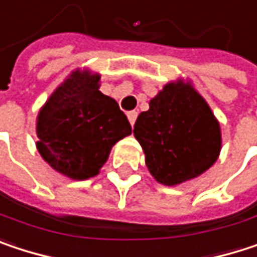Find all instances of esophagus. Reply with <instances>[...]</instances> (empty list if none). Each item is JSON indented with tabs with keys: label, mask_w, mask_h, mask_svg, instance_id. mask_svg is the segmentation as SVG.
Returning <instances> with one entry per match:
<instances>
[{
	"label": "esophagus",
	"mask_w": 257,
	"mask_h": 257,
	"mask_svg": "<svg viewBox=\"0 0 257 257\" xmlns=\"http://www.w3.org/2000/svg\"><path fill=\"white\" fill-rule=\"evenodd\" d=\"M137 116H138V113L137 111H129L128 113V119H129V123L134 126V123H135V120H137Z\"/></svg>",
	"instance_id": "1"
}]
</instances>
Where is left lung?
Wrapping results in <instances>:
<instances>
[{"instance_id":"obj_1","label":"left lung","mask_w":257,"mask_h":257,"mask_svg":"<svg viewBox=\"0 0 257 257\" xmlns=\"http://www.w3.org/2000/svg\"><path fill=\"white\" fill-rule=\"evenodd\" d=\"M140 113L134 135L156 181L176 186L205 173L222 149L220 125L189 81H171Z\"/></svg>"}]
</instances>
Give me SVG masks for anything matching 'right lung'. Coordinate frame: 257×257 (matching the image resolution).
I'll return each mask as SVG.
<instances>
[{
    "label": "right lung",
    "instance_id": "add662e5",
    "mask_svg": "<svg viewBox=\"0 0 257 257\" xmlns=\"http://www.w3.org/2000/svg\"><path fill=\"white\" fill-rule=\"evenodd\" d=\"M99 78L89 70L73 71L37 117L38 153L73 180L95 177L111 147L132 132L117 102L99 90Z\"/></svg>",
    "mask_w": 257,
    "mask_h": 257
}]
</instances>
